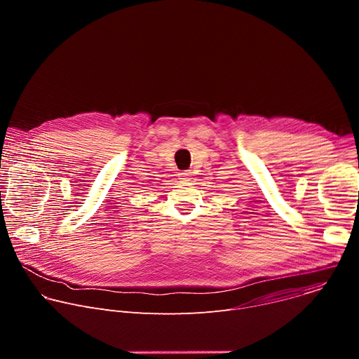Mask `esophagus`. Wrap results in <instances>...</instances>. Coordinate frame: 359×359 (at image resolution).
Returning a JSON list of instances; mask_svg holds the SVG:
<instances>
[{
	"mask_svg": "<svg viewBox=\"0 0 359 359\" xmlns=\"http://www.w3.org/2000/svg\"><path fill=\"white\" fill-rule=\"evenodd\" d=\"M193 173L190 172V170H183V172H180L179 173V179L182 180V182H189V180H191L193 177Z\"/></svg>",
	"mask_w": 359,
	"mask_h": 359,
	"instance_id": "esophagus-1",
	"label": "esophagus"
}]
</instances>
